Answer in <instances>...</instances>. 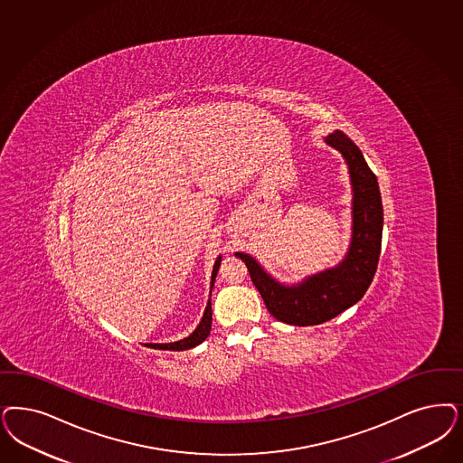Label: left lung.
Wrapping results in <instances>:
<instances>
[{
    "mask_svg": "<svg viewBox=\"0 0 463 463\" xmlns=\"http://www.w3.org/2000/svg\"><path fill=\"white\" fill-rule=\"evenodd\" d=\"M325 144L342 154L351 177L352 236L344 260L288 286L279 282L253 256L236 253L246 263L271 317L294 326L325 323L359 303L373 282L382 253L383 205L376 175L345 133L336 129L325 137Z\"/></svg>",
    "mask_w": 463,
    "mask_h": 463,
    "instance_id": "8db88e82",
    "label": "left lung"
}]
</instances>
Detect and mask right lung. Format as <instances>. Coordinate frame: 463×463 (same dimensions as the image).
I'll list each match as a JSON object with an SVG mask.
<instances>
[{
	"instance_id": "obj_1",
	"label": "right lung",
	"mask_w": 463,
	"mask_h": 463,
	"mask_svg": "<svg viewBox=\"0 0 463 463\" xmlns=\"http://www.w3.org/2000/svg\"><path fill=\"white\" fill-rule=\"evenodd\" d=\"M221 261H222V256H217L215 263H213V270H212V280H210V296H212V288H213V282H215V277H217V271L221 269ZM210 330H212V303L208 299L207 307L203 311V317L202 321L198 323V326L193 330V334L183 338V340H177V342H171V344H150L152 349H160V351H188L193 349L196 345H200L208 335H210Z\"/></svg>"
}]
</instances>
